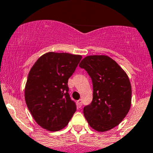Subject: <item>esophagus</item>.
Here are the masks:
<instances>
[{"mask_svg": "<svg viewBox=\"0 0 153 153\" xmlns=\"http://www.w3.org/2000/svg\"><path fill=\"white\" fill-rule=\"evenodd\" d=\"M77 104H78V107H81V105H82V100H78V102H77Z\"/></svg>", "mask_w": 153, "mask_h": 153, "instance_id": "esophagus-1", "label": "esophagus"}]
</instances>
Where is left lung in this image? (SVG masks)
<instances>
[{"label":"left lung","instance_id":"8db88e82","mask_svg":"<svg viewBox=\"0 0 153 153\" xmlns=\"http://www.w3.org/2000/svg\"><path fill=\"white\" fill-rule=\"evenodd\" d=\"M79 66L85 68L93 82V100L84 107L90 126L105 132L119 125L131 105V85L126 72L108 56L85 57Z\"/></svg>","mask_w":153,"mask_h":153}]
</instances>
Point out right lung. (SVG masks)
Listing matches in <instances>:
<instances>
[{
    "mask_svg": "<svg viewBox=\"0 0 153 153\" xmlns=\"http://www.w3.org/2000/svg\"><path fill=\"white\" fill-rule=\"evenodd\" d=\"M82 56L48 52L38 58L28 73L25 100L35 122L50 131L62 130L76 111L68 94V80Z\"/></svg>",
    "mask_w": 153,
    "mask_h": 153,
    "instance_id": "right-lung-1",
    "label": "right lung"
}]
</instances>
